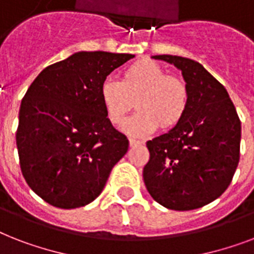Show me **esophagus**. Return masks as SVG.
Masks as SVG:
<instances>
[{
    "instance_id": "esophagus-1",
    "label": "esophagus",
    "mask_w": 254,
    "mask_h": 254,
    "mask_svg": "<svg viewBox=\"0 0 254 254\" xmlns=\"http://www.w3.org/2000/svg\"><path fill=\"white\" fill-rule=\"evenodd\" d=\"M142 141H137V139H133V138H130L129 139V145H130V147H133V146H137V145H142Z\"/></svg>"
}]
</instances>
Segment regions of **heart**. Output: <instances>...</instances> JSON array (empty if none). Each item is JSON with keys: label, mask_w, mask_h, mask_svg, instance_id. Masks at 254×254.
Returning <instances> with one entry per match:
<instances>
[{"label": "heart", "mask_w": 254, "mask_h": 254, "mask_svg": "<svg viewBox=\"0 0 254 254\" xmlns=\"http://www.w3.org/2000/svg\"><path fill=\"white\" fill-rule=\"evenodd\" d=\"M100 101L107 119L121 125L133 105L139 111L124 125L131 137H147L163 127H175L189 105V89L179 77L170 76L157 62L141 61L124 72L123 80L107 77L100 85Z\"/></svg>", "instance_id": "1"}]
</instances>
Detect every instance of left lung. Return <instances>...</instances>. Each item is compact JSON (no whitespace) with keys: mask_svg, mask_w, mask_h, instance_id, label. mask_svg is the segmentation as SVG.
<instances>
[{"mask_svg":"<svg viewBox=\"0 0 254 254\" xmlns=\"http://www.w3.org/2000/svg\"><path fill=\"white\" fill-rule=\"evenodd\" d=\"M174 64L189 89L185 116L147 141L143 182L157 203L175 211L200 208L228 189L240 159L241 123L227 89L197 62L155 55Z\"/></svg>","mask_w":254,"mask_h":254,"instance_id":"left-lung-1","label":"left lung"}]
</instances>
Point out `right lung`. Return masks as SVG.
Wrapping results in <instances>:
<instances>
[{
    "mask_svg": "<svg viewBox=\"0 0 254 254\" xmlns=\"http://www.w3.org/2000/svg\"><path fill=\"white\" fill-rule=\"evenodd\" d=\"M131 54L80 51L46 67L19 109L17 149L22 175L58 208L89 204L105 187L129 141L107 119L100 85Z\"/></svg>",
    "mask_w": 254,
    "mask_h": 254,
    "instance_id": "1",
    "label": "right lung"
}]
</instances>
